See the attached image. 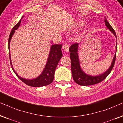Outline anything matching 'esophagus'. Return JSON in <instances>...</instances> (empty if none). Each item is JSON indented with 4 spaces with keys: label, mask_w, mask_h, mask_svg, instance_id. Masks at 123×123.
Segmentation results:
<instances>
[{
    "label": "esophagus",
    "mask_w": 123,
    "mask_h": 123,
    "mask_svg": "<svg viewBox=\"0 0 123 123\" xmlns=\"http://www.w3.org/2000/svg\"><path fill=\"white\" fill-rule=\"evenodd\" d=\"M69 45L67 44V43H65V44L63 45V49L65 51H69Z\"/></svg>",
    "instance_id": "1"
}]
</instances>
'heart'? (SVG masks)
Masks as SVG:
<instances>
[{
	"label": "heart",
	"mask_w": 123,
	"mask_h": 123,
	"mask_svg": "<svg viewBox=\"0 0 123 123\" xmlns=\"http://www.w3.org/2000/svg\"><path fill=\"white\" fill-rule=\"evenodd\" d=\"M84 24V23L83 22H80V25H83Z\"/></svg>",
	"instance_id": "1"
}]
</instances>
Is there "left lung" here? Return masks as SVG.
<instances>
[{
  "label": "left lung",
  "instance_id": "left-lung-1",
  "mask_svg": "<svg viewBox=\"0 0 123 123\" xmlns=\"http://www.w3.org/2000/svg\"><path fill=\"white\" fill-rule=\"evenodd\" d=\"M104 22H105V25L107 26V27L109 28L110 31H111L114 33V35L116 37V33L115 31H114L113 28L110 25V23L107 22L106 18H105ZM78 48V43H73L69 48L70 58V60H71V71L73 80L78 85L81 86H90L100 83L101 82H102V80H105L107 77V75L111 72L112 68L114 67V64H115L116 54L114 57L111 64L110 67H109V68L106 71L104 72L102 74L97 75V76H91V75H87V74H86L81 69V68H80V62H79ZM117 45H116V49H117Z\"/></svg>",
  "mask_w": 123,
  "mask_h": 123
}]
</instances>
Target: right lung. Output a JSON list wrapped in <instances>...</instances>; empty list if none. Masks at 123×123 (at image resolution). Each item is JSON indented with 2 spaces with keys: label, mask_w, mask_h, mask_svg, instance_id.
I'll return each mask as SVG.
<instances>
[{
  "label": "right lung",
  "mask_w": 123,
  "mask_h": 123,
  "mask_svg": "<svg viewBox=\"0 0 123 123\" xmlns=\"http://www.w3.org/2000/svg\"><path fill=\"white\" fill-rule=\"evenodd\" d=\"M21 22V21L20 20L13 27V28H12V30L11 32V33L9 35V40H8V48H9L10 63H11L12 68L13 70L14 71L17 76L18 77V78L20 79L23 83L26 84L27 85L29 86L33 87H40L49 85V84L51 83L52 82H53L54 77V73L56 66L58 65L60 59L63 56V54H62V45L55 44L52 45L51 46L49 55L46 66H45L44 69H43V72H42V73L38 77H37V78L35 79H32V80H27V79L23 78L22 77H19L15 72L14 69L13 68L12 64L11 63V56H10L9 45L10 41H11V38L12 37L13 35L14 34L15 30L19 27Z\"/></svg>",
  "instance_id": "1"
}]
</instances>
